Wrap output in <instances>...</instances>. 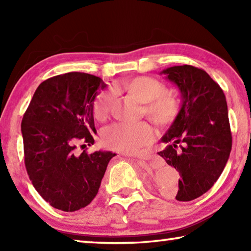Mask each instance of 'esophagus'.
Masks as SVG:
<instances>
[{
	"label": "esophagus",
	"mask_w": 251,
	"mask_h": 251,
	"mask_svg": "<svg viewBox=\"0 0 251 251\" xmlns=\"http://www.w3.org/2000/svg\"><path fill=\"white\" fill-rule=\"evenodd\" d=\"M135 158L137 159V160H139V161H141V160H147V157H135Z\"/></svg>",
	"instance_id": "34e87169"
}]
</instances>
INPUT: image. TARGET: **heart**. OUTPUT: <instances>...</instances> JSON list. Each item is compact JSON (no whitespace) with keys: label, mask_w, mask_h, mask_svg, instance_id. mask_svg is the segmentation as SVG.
<instances>
[{"label":"heart","mask_w":251,"mask_h":251,"mask_svg":"<svg viewBox=\"0 0 251 251\" xmlns=\"http://www.w3.org/2000/svg\"><path fill=\"white\" fill-rule=\"evenodd\" d=\"M117 88L126 92L130 97L142 104V112L152 124L166 127L176 121L180 112L179 100L167 93V87L160 80L150 76H138L117 85ZM114 101V92H100L93 103V114L96 120L107 117ZM106 146L121 152H136L150 145L154 134L146 123L136 124L115 123L106 127L101 134Z\"/></svg>","instance_id":"heart-1"}]
</instances>
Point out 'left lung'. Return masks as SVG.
I'll return each instance as SVG.
<instances>
[{
    "mask_svg": "<svg viewBox=\"0 0 251 251\" xmlns=\"http://www.w3.org/2000/svg\"><path fill=\"white\" fill-rule=\"evenodd\" d=\"M160 74L179 88L181 107L161 137L167 146L158 155L179 173L177 201H190L214 186L230 155L226 97L205 71L195 66L168 67Z\"/></svg>",
    "mask_w": 251,
    "mask_h": 251,
    "instance_id": "obj_1",
    "label": "left lung"
}]
</instances>
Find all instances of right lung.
<instances>
[{
	"instance_id": "1",
	"label": "right lung",
	"mask_w": 251,
	"mask_h": 251,
	"mask_svg": "<svg viewBox=\"0 0 251 251\" xmlns=\"http://www.w3.org/2000/svg\"><path fill=\"white\" fill-rule=\"evenodd\" d=\"M106 84L71 72L44 80L25 112L21 130L29 180L42 198L63 211L90 205L99 193L112 151H76L94 144L93 103Z\"/></svg>"
}]
</instances>
